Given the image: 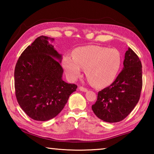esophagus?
Returning a JSON list of instances; mask_svg holds the SVG:
<instances>
[{"label": "esophagus", "instance_id": "1", "mask_svg": "<svg viewBox=\"0 0 154 154\" xmlns=\"http://www.w3.org/2000/svg\"><path fill=\"white\" fill-rule=\"evenodd\" d=\"M79 90L80 91H82V92H87V91H88V89H87V88H83V87H82V86H80V87L79 88Z\"/></svg>", "mask_w": 154, "mask_h": 154}]
</instances>
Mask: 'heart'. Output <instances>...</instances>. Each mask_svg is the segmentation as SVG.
I'll list each match as a JSON object with an SVG mask.
<instances>
[{"instance_id": "1", "label": "heart", "mask_w": 154, "mask_h": 154, "mask_svg": "<svg viewBox=\"0 0 154 154\" xmlns=\"http://www.w3.org/2000/svg\"><path fill=\"white\" fill-rule=\"evenodd\" d=\"M121 62L118 50L97 45L77 48L72 51V58L64 56L62 58V66L70 79L76 80L85 69L88 79L97 88L105 87L113 82Z\"/></svg>"}]
</instances>
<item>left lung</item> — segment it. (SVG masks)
<instances>
[{
	"instance_id": "obj_1",
	"label": "left lung",
	"mask_w": 154,
	"mask_h": 154,
	"mask_svg": "<svg viewBox=\"0 0 154 154\" xmlns=\"http://www.w3.org/2000/svg\"><path fill=\"white\" fill-rule=\"evenodd\" d=\"M124 58L120 73L112 84L98 92L97 100L92 106L99 119L109 123L126 118L140 98L143 85L141 62L130 48Z\"/></svg>"
}]
</instances>
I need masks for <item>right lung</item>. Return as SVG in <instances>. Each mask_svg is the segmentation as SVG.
Masks as SVG:
<instances>
[{
  "label": "right lung",
  "mask_w": 154,
  "mask_h": 154,
  "mask_svg": "<svg viewBox=\"0 0 154 154\" xmlns=\"http://www.w3.org/2000/svg\"><path fill=\"white\" fill-rule=\"evenodd\" d=\"M40 36L21 54L15 65V96L20 107L30 118L48 121L55 118L77 85L62 79V55L48 40Z\"/></svg>",
  "instance_id": "obj_1"
}]
</instances>
